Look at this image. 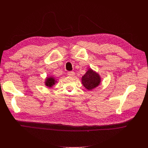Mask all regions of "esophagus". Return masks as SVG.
I'll list each match as a JSON object with an SVG mask.
<instances>
[{
    "label": "esophagus",
    "mask_w": 148,
    "mask_h": 148,
    "mask_svg": "<svg viewBox=\"0 0 148 148\" xmlns=\"http://www.w3.org/2000/svg\"><path fill=\"white\" fill-rule=\"evenodd\" d=\"M67 74H68L69 76H70V77H73V76L75 75V72L74 71H69V72L67 73Z\"/></svg>",
    "instance_id": "34e87169"
}]
</instances>
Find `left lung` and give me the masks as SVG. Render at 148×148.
Here are the masks:
<instances>
[{"mask_svg":"<svg viewBox=\"0 0 148 148\" xmlns=\"http://www.w3.org/2000/svg\"><path fill=\"white\" fill-rule=\"evenodd\" d=\"M101 82L100 75L91 69H88L82 78L83 86L88 90H92L99 85Z\"/></svg>","mask_w":148,"mask_h":148,"instance_id":"1","label":"left lung"}]
</instances>
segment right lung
Listing matches in <instances>:
<instances>
[{
	"mask_svg": "<svg viewBox=\"0 0 148 148\" xmlns=\"http://www.w3.org/2000/svg\"><path fill=\"white\" fill-rule=\"evenodd\" d=\"M56 78L53 77H47L46 79V81H45L46 86H47L48 88H52L53 85L56 84Z\"/></svg>",
	"mask_w": 148,
	"mask_h": 148,
	"instance_id": "1",
	"label": "right lung"
}]
</instances>
